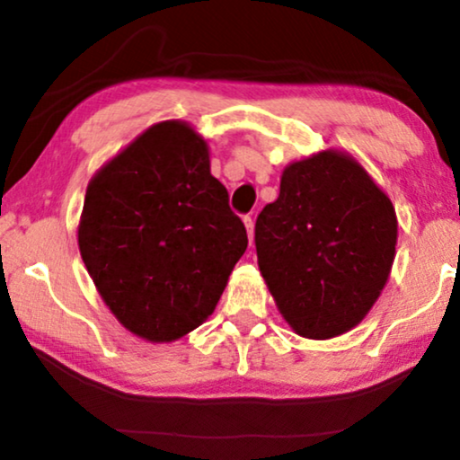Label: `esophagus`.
Here are the masks:
<instances>
[{
    "label": "esophagus",
    "instance_id": "esophagus-1",
    "mask_svg": "<svg viewBox=\"0 0 460 460\" xmlns=\"http://www.w3.org/2000/svg\"><path fill=\"white\" fill-rule=\"evenodd\" d=\"M244 228H247L249 243H253V236H255V222H253V217H251V216L244 217Z\"/></svg>",
    "mask_w": 460,
    "mask_h": 460
}]
</instances>
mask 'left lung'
Wrapping results in <instances>:
<instances>
[{"label": "left lung", "instance_id": "obj_1", "mask_svg": "<svg viewBox=\"0 0 460 460\" xmlns=\"http://www.w3.org/2000/svg\"><path fill=\"white\" fill-rule=\"evenodd\" d=\"M398 219L392 200L341 150L295 161L255 222L261 276L291 329L343 335L367 316L392 272Z\"/></svg>", "mask_w": 460, "mask_h": 460}]
</instances>
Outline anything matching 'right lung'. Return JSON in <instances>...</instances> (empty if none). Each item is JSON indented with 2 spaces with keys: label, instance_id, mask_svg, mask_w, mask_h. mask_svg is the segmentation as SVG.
<instances>
[{
  "label": "right lung",
  "instance_id": "add662e5",
  "mask_svg": "<svg viewBox=\"0 0 460 460\" xmlns=\"http://www.w3.org/2000/svg\"><path fill=\"white\" fill-rule=\"evenodd\" d=\"M77 241L109 310L153 343L211 316L249 243L207 142L184 121L153 125L93 175Z\"/></svg>",
  "mask_w": 460,
  "mask_h": 460
}]
</instances>
